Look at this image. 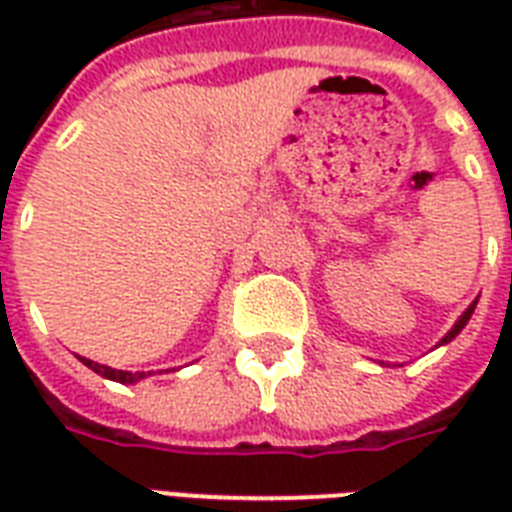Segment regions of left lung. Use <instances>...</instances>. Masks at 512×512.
<instances>
[{"mask_svg":"<svg viewBox=\"0 0 512 512\" xmlns=\"http://www.w3.org/2000/svg\"><path fill=\"white\" fill-rule=\"evenodd\" d=\"M476 303H478V300H476ZM476 303L470 305L468 311L462 313V316H460V321H457V324H454V327H452V332H449V335H446V337H444V340H441V345H444V342H452V340H454V337L460 335L462 329H465V324H468V321H470V316H473V311H476Z\"/></svg>","mask_w":512,"mask_h":512,"instance_id":"8db88e82","label":"left lung"}]
</instances>
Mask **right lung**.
<instances>
[{"label": "right lung", "instance_id": "add662e5", "mask_svg": "<svg viewBox=\"0 0 512 512\" xmlns=\"http://www.w3.org/2000/svg\"><path fill=\"white\" fill-rule=\"evenodd\" d=\"M84 366H90L92 372L103 374V377H108V380H116V382H138L143 380L146 374L143 372H122V369H111V366H103V364H95V361H90V358H82Z\"/></svg>", "mask_w": 512, "mask_h": 512}]
</instances>
